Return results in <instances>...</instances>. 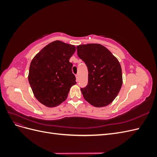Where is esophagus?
<instances>
[{
	"mask_svg": "<svg viewBox=\"0 0 157 157\" xmlns=\"http://www.w3.org/2000/svg\"><path fill=\"white\" fill-rule=\"evenodd\" d=\"M76 78H77V82H78V75H76Z\"/></svg>",
	"mask_w": 157,
	"mask_h": 157,
	"instance_id": "34e87169",
	"label": "esophagus"
}]
</instances>
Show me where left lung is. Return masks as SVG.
<instances>
[{"label": "left lung", "mask_w": 157, "mask_h": 157, "mask_svg": "<svg viewBox=\"0 0 157 157\" xmlns=\"http://www.w3.org/2000/svg\"><path fill=\"white\" fill-rule=\"evenodd\" d=\"M77 50L88 71V84L80 88L84 99L95 107L108 105L117 96L122 84L120 63L101 44H82Z\"/></svg>", "instance_id": "8db88e82"}]
</instances>
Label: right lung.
Instances as JSON below:
<instances>
[{
	"label": "right lung",
	"instance_id": "1",
	"mask_svg": "<svg viewBox=\"0 0 157 157\" xmlns=\"http://www.w3.org/2000/svg\"><path fill=\"white\" fill-rule=\"evenodd\" d=\"M75 46L56 40L46 46L31 61L29 82L35 98L48 107L58 106L67 98L76 83L69 59Z\"/></svg>",
	"mask_w": 157,
	"mask_h": 157
}]
</instances>
